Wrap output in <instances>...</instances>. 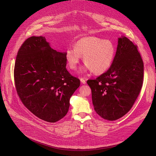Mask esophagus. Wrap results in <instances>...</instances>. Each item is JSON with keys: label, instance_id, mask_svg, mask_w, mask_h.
Segmentation results:
<instances>
[{"label": "esophagus", "instance_id": "34e87169", "mask_svg": "<svg viewBox=\"0 0 156 156\" xmlns=\"http://www.w3.org/2000/svg\"><path fill=\"white\" fill-rule=\"evenodd\" d=\"M80 81H81V82L83 84H85L86 83V80L84 78H80Z\"/></svg>", "mask_w": 156, "mask_h": 156}]
</instances>
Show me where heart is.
Returning <instances> with one entry per match:
<instances>
[{
    "mask_svg": "<svg viewBox=\"0 0 156 156\" xmlns=\"http://www.w3.org/2000/svg\"><path fill=\"white\" fill-rule=\"evenodd\" d=\"M115 55L116 47L111 41L96 37H86L78 40L75 47H68L65 57L71 69L76 68L83 56L85 65L81 71L102 74L111 68Z\"/></svg>",
    "mask_w": 156,
    "mask_h": 156,
    "instance_id": "b5f03b06",
    "label": "heart"
}]
</instances>
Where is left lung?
Here are the masks:
<instances>
[{
	"mask_svg": "<svg viewBox=\"0 0 156 156\" xmlns=\"http://www.w3.org/2000/svg\"><path fill=\"white\" fill-rule=\"evenodd\" d=\"M143 78L144 62L137 46L125 37L119 38L111 68L96 79L87 81L95 112L109 121L125 115L140 94Z\"/></svg>",
	"mask_w": 156,
	"mask_h": 156,
	"instance_id": "8db88e82",
	"label": "left lung"
}]
</instances>
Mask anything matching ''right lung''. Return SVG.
I'll return each instance as SVG.
<instances>
[{
    "instance_id": "1",
    "label": "right lung",
    "mask_w": 156,
    "mask_h": 156,
    "mask_svg": "<svg viewBox=\"0 0 156 156\" xmlns=\"http://www.w3.org/2000/svg\"><path fill=\"white\" fill-rule=\"evenodd\" d=\"M65 53L54 50L40 36L27 39L16 56V92L30 112L49 122L66 115L70 98L80 85L66 68Z\"/></svg>"
}]
</instances>
